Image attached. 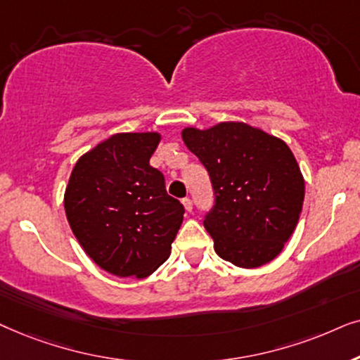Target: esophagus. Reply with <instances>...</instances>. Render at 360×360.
I'll list each match as a JSON object with an SVG mask.
<instances>
[{
	"instance_id": "34e87169",
	"label": "esophagus",
	"mask_w": 360,
	"mask_h": 360,
	"mask_svg": "<svg viewBox=\"0 0 360 360\" xmlns=\"http://www.w3.org/2000/svg\"><path fill=\"white\" fill-rule=\"evenodd\" d=\"M183 205H184V209L188 210V212H191V210H193V200H191L189 198H184L183 199Z\"/></svg>"
}]
</instances>
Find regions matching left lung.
<instances>
[{
	"instance_id": "obj_1",
	"label": "left lung",
	"mask_w": 360,
	"mask_h": 360,
	"mask_svg": "<svg viewBox=\"0 0 360 360\" xmlns=\"http://www.w3.org/2000/svg\"><path fill=\"white\" fill-rule=\"evenodd\" d=\"M183 140L212 183L215 202L204 227L215 253L240 268L280 255L304 200L303 174L288 145L242 122L184 128Z\"/></svg>"
}]
</instances>
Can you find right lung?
<instances>
[{"mask_svg": "<svg viewBox=\"0 0 360 360\" xmlns=\"http://www.w3.org/2000/svg\"><path fill=\"white\" fill-rule=\"evenodd\" d=\"M161 135L117 133L75 162L64 194L84 252L117 276H150L167 260L184 207L150 166Z\"/></svg>", "mask_w": 360, "mask_h": 360, "instance_id": "1", "label": "right lung"}]
</instances>
